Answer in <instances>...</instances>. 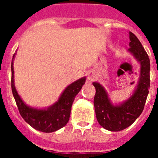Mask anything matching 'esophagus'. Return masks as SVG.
<instances>
[{
	"label": "esophagus",
	"mask_w": 158,
	"mask_h": 158,
	"mask_svg": "<svg viewBox=\"0 0 158 158\" xmlns=\"http://www.w3.org/2000/svg\"><path fill=\"white\" fill-rule=\"evenodd\" d=\"M88 79H89V80H90V81H93V80H94V75L92 72H89V74H88Z\"/></svg>",
	"instance_id": "obj_1"
}]
</instances>
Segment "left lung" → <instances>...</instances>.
<instances>
[{"label": "left lung", "mask_w": 158, "mask_h": 158, "mask_svg": "<svg viewBox=\"0 0 158 158\" xmlns=\"http://www.w3.org/2000/svg\"><path fill=\"white\" fill-rule=\"evenodd\" d=\"M129 52L139 62V80L130 98L119 105H113L101 84L94 82L96 89L94 108L97 120L102 127L110 131H120L135 122L142 113L150 87V60L139 40L130 32Z\"/></svg>", "instance_id": "8db88e82"}]
</instances>
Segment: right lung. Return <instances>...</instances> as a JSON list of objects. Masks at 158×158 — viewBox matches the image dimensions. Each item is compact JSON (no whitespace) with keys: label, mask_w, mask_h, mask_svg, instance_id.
I'll return each instance as SVG.
<instances>
[{"label":"right lung","mask_w":158,"mask_h":158,"mask_svg":"<svg viewBox=\"0 0 158 158\" xmlns=\"http://www.w3.org/2000/svg\"><path fill=\"white\" fill-rule=\"evenodd\" d=\"M15 53L13 56L15 58ZM13 60L11 62V89L12 94L23 119L33 129L44 133H51L61 129L69 121L70 110L75 96L81 90L86 78L78 79L66 87L58 101L47 109H37L26 105L16 91L14 81Z\"/></svg>","instance_id":"add662e5"}]
</instances>
